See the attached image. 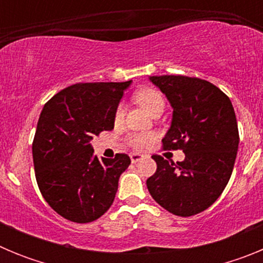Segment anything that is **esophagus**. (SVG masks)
I'll return each instance as SVG.
<instances>
[{"label":"esophagus","mask_w":263,"mask_h":263,"mask_svg":"<svg viewBox=\"0 0 263 263\" xmlns=\"http://www.w3.org/2000/svg\"><path fill=\"white\" fill-rule=\"evenodd\" d=\"M130 159H132L133 163H137V162H139L141 159H143V155L139 154V153H132V154H130Z\"/></svg>","instance_id":"34e87169"}]
</instances>
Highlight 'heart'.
<instances>
[{"mask_svg": "<svg viewBox=\"0 0 263 263\" xmlns=\"http://www.w3.org/2000/svg\"><path fill=\"white\" fill-rule=\"evenodd\" d=\"M137 103L142 106L145 110H147L150 115L154 113L158 109H162L163 110L164 108V100L163 96L155 89H142L137 92L136 96H134ZM125 113V106L124 104H120L116 109V115H115V121L116 122H121L122 118H124ZM154 139V136L153 134H143V133H134L129 137V143L133 147L136 148H143L147 146L148 142H152Z\"/></svg>", "mask_w": 263, "mask_h": 263, "instance_id": "obj_1", "label": "heart"}]
</instances>
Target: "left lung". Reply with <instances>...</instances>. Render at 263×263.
I'll list each match as a JSON object with an SVG mask.
<instances>
[{
  "mask_svg": "<svg viewBox=\"0 0 263 263\" xmlns=\"http://www.w3.org/2000/svg\"><path fill=\"white\" fill-rule=\"evenodd\" d=\"M173 108L171 125L162 139L166 150L182 148L174 164L153 155L157 171L147 190L170 213L182 217L210 208L227 187L238 150V127L231 100L206 80L188 76H150Z\"/></svg>",
  "mask_w": 263,
  "mask_h": 263,
  "instance_id": "1",
  "label": "left lung"
}]
</instances>
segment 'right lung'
Instances as JSON below:
<instances>
[{
	"label": "right lung",
	"instance_id": "obj_1",
	"mask_svg": "<svg viewBox=\"0 0 263 263\" xmlns=\"http://www.w3.org/2000/svg\"><path fill=\"white\" fill-rule=\"evenodd\" d=\"M130 84H73L42 109L32 142L36 183L48 205L69 221H95L113 204L130 158L100 160L90 141L115 127L116 109Z\"/></svg>",
	"mask_w": 263,
	"mask_h": 263
}]
</instances>
